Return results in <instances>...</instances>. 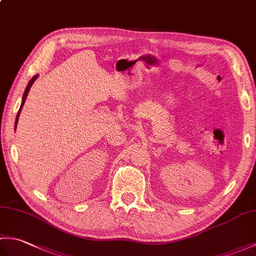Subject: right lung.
I'll return each instance as SVG.
<instances>
[{
  "label": "right lung",
  "mask_w": 256,
  "mask_h": 256,
  "mask_svg": "<svg viewBox=\"0 0 256 256\" xmlns=\"http://www.w3.org/2000/svg\"><path fill=\"white\" fill-rule=\"evenodd\" d=\"M37 77H38V74L34 76V77H32V78L30 80L28 84L26 86V89H25L24 94H23V98H22V103H20V110H18V116H16V120H15V130H16V125H18V118H20V111H22V108H23V106H24L25 100H26V98H27V94H28V92H30V86H32V84L35 82V80L37 79Z\"/></svg>",
  "instance_id": "add662e5"
}]
</instances>
